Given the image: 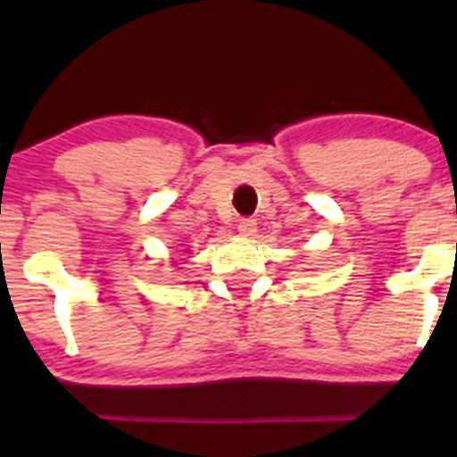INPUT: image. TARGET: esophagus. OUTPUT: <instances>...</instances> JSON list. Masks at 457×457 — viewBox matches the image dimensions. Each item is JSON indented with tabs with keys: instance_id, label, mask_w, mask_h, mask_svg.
<instances>
[{
	"instance_id": "obj_1",
	"label": "esophagus",
	"mask_w": 457,
	"mask_h": 457,
	"mask_svg": "<svg viewBox=\"0 0 457 457\" xmlns=\"http://www.w3.org/2000/svg\"><path fill=\"white\" fill-rule=\"evenodd\" d=\"M238 232H241V237L250 238L256 234V220L254 219H241V223H238Z\"/></svg>"
}]
</instances>
